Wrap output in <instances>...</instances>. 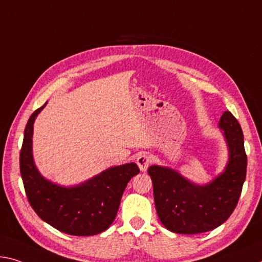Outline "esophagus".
<instances>
[{
  "mask_svg": "<svg viewBox=\"0 0 262 262\" xmlns=\"http://www.w3.org/2000/svg\"><path fill=\"white\" fill-rule=\"evenodd\" d=\"M136 163H138L141 171H147L149 164L151 163V159L147 152H140L136 157Z\"/></svg>",
  "mask_w": 262,
  "mask_h": 262,
  "instance_id": "obj_1",
  "label": "esophagus"
}]
</instances>
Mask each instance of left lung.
I'll use <instances>...</instances> for the list:
<instances>
[{"label": "left lung", "mask_w": 262, "mask_h": 262, "mask_svg": "<svg viewBox=\"0 0 262 262\" xmlns=\"http://www.w3.org/2000/svg\"><path fill=\"white\" fill-rule=\"evenodd\" d=\"M218 127L226 141L228 162L210 183H192L176 170L161 165L148 169L157 215L173 233L198 234L214 230L227 221L238 204L247 168L244 134L228 111L224 112Z\"/></svg>", "instance_id": "left-lung-1"}]
</instances>
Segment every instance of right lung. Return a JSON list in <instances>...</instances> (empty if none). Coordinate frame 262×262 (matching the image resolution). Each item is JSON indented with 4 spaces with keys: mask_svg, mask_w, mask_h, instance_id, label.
Listing matches in <instances>:
<instances>
[{
    "mask_svg": "<svg viewBox=\"0 0 262 262\" xmlns=\"http://www.w3.org/2000/svg\"><path fill=\"white\" fill-rule=\"evenodd\" d=\"M45 105L47 102L29 118L19 154L20 176L28 201L41 221L58 231L80 236L101 233L113 223L127 183L140 169L135 163L112 167L70 188L45 180L32 156L34 122Z\"/></svg>",
    "mask_w": 262,
    "mask_h": 262,
    "instance_id": "1",
    "label": "right lung"
}]
</instances>
